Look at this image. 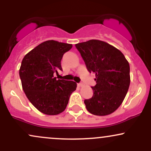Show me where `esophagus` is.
<instances>
[{
  "label": "esophagus",
  "instance_id": "obj_1",
  "mask_svg": "<svg viewBox=\"0 0 151 151\" xmlns=\"http://www.w3.org/2000/svg\"><path fill=\"white\" fill-rule=\"evenodd\" d=\"M84 84H83V83H79V84H77V86H79V87H81V86H82Z\"/></svg>",
  "mask_w": 151,
  "mask_h": 151
}]
</instances>
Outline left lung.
<instances>
[{
  "label": "left lung",
  "mask_w": 151,
  "mask_h": 151,
  "mask_svg": "<svg viewBox=\"0 0 151 151\" xmlns=\"http://www.w3.org/2000/svg\"><path fill=\"white\" fill-rule=\"evenodd\" d=\"M90 73L96 74L93 94L84 100L88 111L96 116L112 114L124 101L129 90L130 66L124 54L115 47L99 40L77 43Z\"/></svg>",
  "instance_id": "8db88e82"
}]
</instances>
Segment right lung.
<instances>
[{
    "label": "right lung",
    "instance_id": "obj_1",
    "mask_svg": "<svg viewBox=\"0 0 151 151\" xmlns=\"http://www.w3.org/2000/svg\"><path fill=\"white\" fill-rule=\"evenodd\" d=\"M72 44L47 40L26 54L19 74L26 96L41 113L58 115L65 110L77 83L57 79L54 74L62 70L63 55Z\"/></svg>",
    "mask_w": 151,
    "mask_h": 151
}]
</instances>
